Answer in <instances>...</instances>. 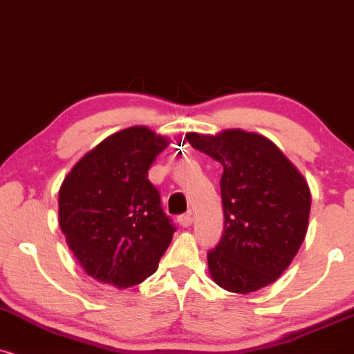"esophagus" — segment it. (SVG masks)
Wrapping results in <instances>:
<instances>
[{
	"instance_id": "34e87169",
	"label": "esophagus",
	"mask_w": 354,
	"mask_h": 354,
	"mask_svg": "<svg viewBox=\"0 0 354 354\" xmlns=\"http://www.w3.org/2000/svg\"><path fill=\"white\" fill-rule=\"evenodd\" d=\"M192 221H194V216H192V212H187V213H184V215H180L178 216V223H180L182 226H190L192 225Z\"/></svg>"
}]
</instances>
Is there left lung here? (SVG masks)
<instances>
[{"mask_svg":"<svg viewBox=\"0 0 354 354\" xmlns=\"http://www.w3.org/2000/svg\"><path fill=\"white\" fill-rule=\"evenodd\" d=\"M185 138L223 165L225 228L207 254L212 279L234 294L277 281L307 234L312 197L304 176L261 134L225 129L216 136L189 133Z\"/></svg>","mask_w":354,"mask_h":354,"instance_id":"1","label":"left lung"}]
</instances>
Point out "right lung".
Segmentation results:
<instances>
[{
	"label": "right lung",
	"mask_w": 354,
	"mask_h": 354,
	"mask_svg": "<svg viewBox=\"0 0 354 354\" xmlns=\"http://www.w3.org/2000/svg\"><path fill=\"white\" fill-rule=\"evenodd\" d=\"M167 146L146 126H131L103 139L64 178L59 225L90 277L124 289L156 272L176 226L147 170Z\"/></svg>",
	"instance_id": "obj_1"
}]
</instances>
